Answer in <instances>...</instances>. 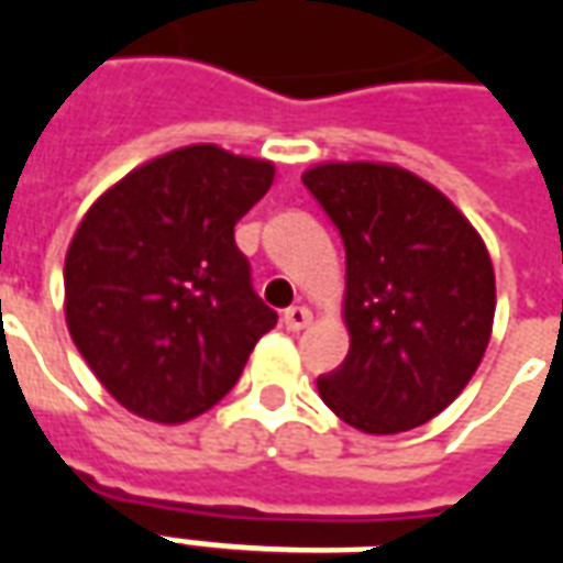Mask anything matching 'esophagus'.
Returning a JSON list of instances; mask_svg holds the SVG:
<instances>
[{
    "label": "esophagus",
    "mask_w": 563,
    "mask_h": 563,
    "mask_svg": "<svg viewBox=\"0 0 563 563\" xmlns=\"http://www.w3.org/2000/svg\"><path fill=\"white\" fill-rule=\"evenodd\" d=\"M310 319H313V313H310L307 307H289V310L283 313V325L289 331H301L310 325Z\"/></svg>",
    "instance_id": "obj_1"
}]
</instances>
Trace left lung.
Instances as JSON below:
<instances>
[{
  "label": "left lung",
  "instance_id": "8db88e82",
  "mask_svg": "<svg viewBox=\"0 0 563 563\" xmlns=\"http://www.w3.org/2000/svg\"><path fill=\"white\" fill-rule=\"evenodd\" d=\"M346 250L350 353L317 379L331 413L365 434H398L446 410L483 362L495 268L483 238L440 189L383 162L305 172Z\"/></svg>",
  "mask_w": 563,
  "mask_h": 563
}]
</instances>
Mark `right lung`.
Instances as JSON below:
<instances>
[{"label":"right lung","instance_id":"1","mask_svg":"<svg viewBox=\"0 0 563 563\" xmlns=\"http://www.w3.org/2000/svg\"><path fill=\"white\" fill-rule=\"evenodd\" d=\"M271 184L268 159L192 144L129 172L80 220L63 274L68 334L129 413L196 419L277 325L234 244Z\"/></svg>","mask_w":563,"mask_h":563}]
</instances>
